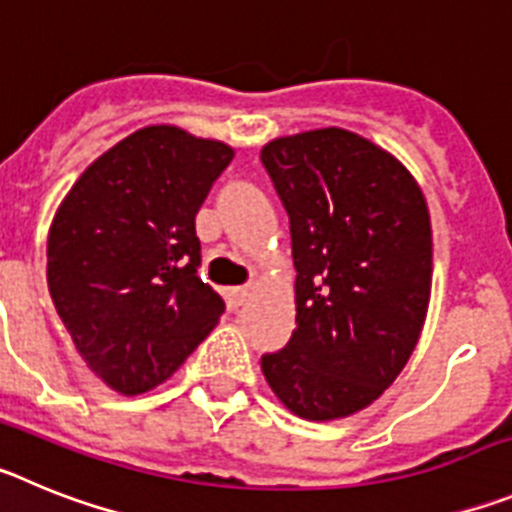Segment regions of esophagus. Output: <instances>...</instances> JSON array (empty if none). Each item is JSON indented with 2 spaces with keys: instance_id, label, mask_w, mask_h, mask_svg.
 <instances>
[{
  "instance_id": "1",
  "label": "esophagus",
  "mask_w": 512,
  "mask_h": 512,
  "mask_svg": "<svg viewBox=\"0 0 512 512\" xmlns=\"http://www.w3.org/2000/svg\"><path fill=\"white\" fill-rule=\"evenodd\" d=\"M248 295H251V292H248V287H230L228 289L230 307H241L243 302L248 300Z\"/></svg>"
}]
</instances>
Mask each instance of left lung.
Instances as JSON below:
<instances>
[{
  "label": "left lung",
  "instance_id": "left-lung-1",
  "mask_svg": "<svg viewBox=\"0 0 512 512\" xmlns=\"http://www.w3.org/2000/svg\"><path fill=\"white\" fill-rule=\"evenodd\" d=\"M261 161L297 269V328L261 372L289 413L348 418L400 377L423 333L433 282L423 189L400 158L343 128L269 140Z\"/></svg>",
  "mask_w": 512,
  "mask_h": 512
}]
</instances>
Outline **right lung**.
<instances>
[{
  "label": "right lung",
  "mask_w": 512,
  "mask_h": 512,
  "mask_svg": "<svg viewBox=\"0 0 512 512\" xmlns=\"http://www.w3.org/2000/svg\"><path fill=\"white\" fill-rule=\"evenodd\" d=\"M223 140L148 125L94 158L48 230V289L89 372L125 397L164 384L220 323L194 215L233 161Z\"/></svg>",
  "instance_id": "right-lung-1"
}]
</instances>
